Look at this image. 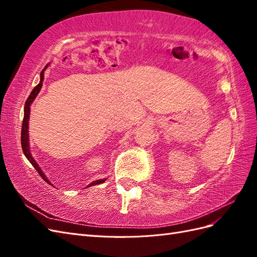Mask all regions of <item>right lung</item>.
Listing matches in <instances>:
<instances>
[{
  "mask_svg": "<svg viewBox=\"0 0 257 257\" xmlns=\"http://www.w3.org/2000/svg\"><path fill=\"white\" fill-rule=\"evenodd\" d=\"M49 66V64L46 65V67L43 69L42 73H41V80L40 83H38L36 87L32 90L31 92L30 96L28 97V99L26 100V105H25V116H23V122H22V128H21V147H22V150L23 153H25L26 158L29 160V162L31 164L33 165V167L37 170V173L41 175V177L44 179V180L47 182L48 184L52 185V183L48 180V178L46 177V175L43 173L42 168L38 166V164L36 163V161L34 160V158L32 157V154L30 152V145H29V120H30V111H31V105L34 102V99L36 98L37 94L40 93L41 89H42V85H43V81H44V74H45V69ZM104 181H106V179H99V180H95L91 182L89 185L85 186V188H90V186L93 185H96V184H100L103 183ZM53 186V185H52Z\"/></svg>",
  "mask_w": 257,
  "mask_h": 257,
  "instance_id": "right-lung-1",
  "label": "right lung"
}]
</instances>
